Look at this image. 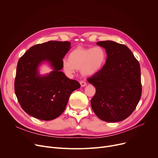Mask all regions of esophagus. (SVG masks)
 I'll list each match as a JSON object with an SVG mask.
<instances>
[{"instance_id": "obj_1", "label": "esophagus", "mask_w": 158, "mask_h": 158, "mask_svg": "<svg viewBox=\"0 0 158 158\" xmlns=\"http://www.w3.org/2000/svg\"><path fill=\"white\" fill-rule=\"evenodd\" d=\"M80 84H81V86L82 87H84V86H85L86 85V82L85 81H80Z\"/></svg>"}]
</instances>
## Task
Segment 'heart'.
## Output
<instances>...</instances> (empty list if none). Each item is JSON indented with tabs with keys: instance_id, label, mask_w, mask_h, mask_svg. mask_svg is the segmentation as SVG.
Masks as SVG:
<instances>
[{
	"instance_id": "b5f03b06",
	"label": "heart",
	"mask_w": 158,
	"mask_h": 158,
	"mask_svg": "<svg viewBox=\"0 0 158 158\" xmlns=\"http://www.w3.org/2000/svg\"><path fill=\"white\" fill-rule=\"evenodd\" d=\"M106 57V50L102 47H77L70 52L69 60H63V69L68 75H72L76 70L81 69L84 76H93L102 69Z\"/></svg>"
}]
</instances>
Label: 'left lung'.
<instances>
[{"label": "left lung", "instance_id": "1", "mask_svg": "<svg viewBox=\"0 0 158 158\" xmlns=\"http://www.w3.org/2000/svg\"><path fill=\"white\" fill-rule=\"evenodd\" d=\"M97 44L106 49L107 60L100 71L87 79L96 89L91 100L92 110L103 121L123 120L142 96L139 63L125 45L109 40Z\"/></svg>", "mask_w": 158, "mask_h": 158}]
</instances>
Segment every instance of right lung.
Here are the masks:
<instances>
[{
  "label": "right lung",
  "mask_w": 158,
  "mask_h": 158,
  "mask_svg": "<svg viewBox=\"0 0 158 158\" xmlns=\"http://www.w3.org/2000/svg\"><path fill=\"white\" fill-rule=\"evenodd\" d=\"M70 48L69 41H48L31 47L19 60L15 80V92L23 111L42 120L56 118L64 111L70 94L81 87L61 71L63 58ZM48 61L54 70L40 77L37 67Z\"/></svg>",
  "instance_id": "obj_1"
}]
</instances>
